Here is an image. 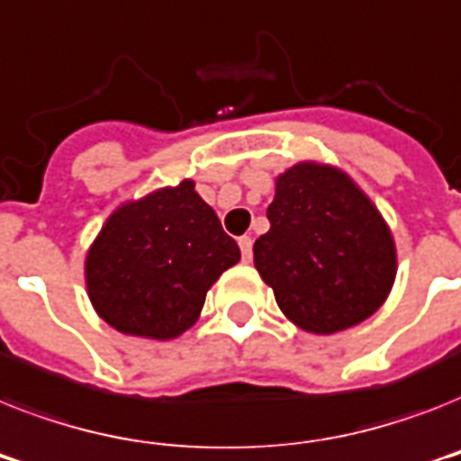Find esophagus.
<instances>
[{
    "mask_svg": "<svg viewBox=\"0 0 461 461\" xmlns=\"http://www.w3.org/2000/svg\"><path fill=\"white\" fill-rule=\"evenodd\" d=\"M239 249H241L243 260L249 263L250 258H253V241H250V237H241V239H239Z\"/></svg>",
    "mask_w": 461,
    "mask_h": 461,
    "instance_id": "esophagus-1",
    "label": "esophagus"
}]
</instances>
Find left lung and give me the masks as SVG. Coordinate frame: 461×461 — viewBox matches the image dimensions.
<instances>
[{
  "label": "left lung",
  "instance_id": "obj_1",
  "mask_svg": "<svg viewBox=\"0 0 461 461\" xmlns=\"http://www.w3.org/2000/svg\"><path fill=\"white\" fill-rule=\"evenodd\" d=\"M253 260L295 327L336 334L384 305L395 282L386 220L346 172L312 160L276 177Z\"/></svg>",
  "mask_w": 461,
  "mask_h": 461
}]
</instances>
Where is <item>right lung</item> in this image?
<instances>
[{"instance_id": "obj_1", "label": "right lung", "mask_w": 461, "mask_h": 461, "mask_svg": "<svg viewBox=\"0 0 461 461\" xmlns=\"http://www.w3.org/2000/svg\"><path fill=\"white\" fill-rule=\"evenodd\" d=\"M239 260L237 241L182 179L113 211L89 246L85 282L111 327L170 340L198 320L208 289Z\"/></svg>"}]
</instances>
